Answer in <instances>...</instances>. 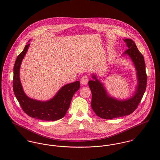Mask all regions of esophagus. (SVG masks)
Returning a JSON list of instances; mask_svg holds the SVG:
<instances>
[{
  "mask_svg": "<svg viewBox=\"0 0 160 160\" xmlns=\"http://www.w3.org/2000/svg\"><path fill=\"white\" fill-rule=\"evenodd\" d=\"M88 76L87 75H83L80 79V83L82 85H87L88 82Z\"/></svg>",
  "mask_w": 160,
  "mask_h": 160,
  "instance_id": "34e87169",
  "label": "esophagus"
}]
</instances>
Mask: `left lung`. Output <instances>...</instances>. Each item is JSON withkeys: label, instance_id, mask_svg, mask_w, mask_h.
Wrapping results in <instances>:
<instances>
[{"label": "left lung", "instance_id": "left-lung-1", "mask_svg": "<svg viewBox=\"0 0 160 160\" xmlns=\"http://www.w3.org/2000/svg\"><path fill=\"white\" fill-rule=\"evenodd\" d=\"M128 49L123 54H128L132 61L137 72L138 86L135 94L131 98L118 100L110 96L104 85L99 82L95 75L92 76L94 80H90L88 85L91 94V107L95 113L101 118L112 119L124 117L132 113L142 100L146 89L147 76L145 63L141 53L131 39H124Z\"/></svg>", "mask_w": 160, "mask_h": 160}]
</instances>
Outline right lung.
<instances>
[{"instance_id": "add662e5", "label": "right lung", "mask_w": 160, "mask_h": 160, "mask_svg": "<svg viewBox=\"0 0 160 160\" xmlns=\"http://www.w3.org/2000/svg\"><path fill=\"white\" fill-rule=\"evenodd\" d=\"M29 45H26L23 51L18 55L14 65L13 87L15 95L23 111L29 117L49 122L59 120L65 116L69 109L73 94L80 88V82L64 85L48 101H39L28 97L20 82L19 69Z\"/></svg>"}]
</instances>
